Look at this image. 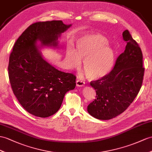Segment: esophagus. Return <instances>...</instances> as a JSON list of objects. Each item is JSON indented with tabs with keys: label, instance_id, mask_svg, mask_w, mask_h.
<instances>
[{
	"label": "esophagus",
	"instance_id": "1",
	"mask_svg": "<svg viewBox=\"0 0 152 152\" xmlns=\"http://www.w3.org/2000/svg\"><path fill=\"white\" fill-rule=\"evenodd\" d=\"M76 85L77 86H83L84 85V82L81 79H77L76 81Z\"/></svg>",
	"mask_w": 152,
	"mask_h": 152
}]
</instances>
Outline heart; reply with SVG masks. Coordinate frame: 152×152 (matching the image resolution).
Wrapping results in <instances>:
<instances>
[{
	"label": "heart",
	"mask_w": 152,
	"mask_h": 152,
	"mask_svg": "<svg viewBox=\"0 0 152 152\" xmlns=\"http://www.w3.org/2000/svg\"><path fill=\"white\" fill-rule=\"evenodd\" d=\"M107 39L101 35L91 33L83 36L77 40L76 50L67 48L65 62L69 68H78L80 60L83 67L90 79L101 78L112 68L115 54L113 50L106 46Z\"/></svg>",
	"instance_id": "obj_1"
}]
</instances>
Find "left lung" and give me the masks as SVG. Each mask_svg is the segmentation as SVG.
Listing matches in <instances>:
<instances>
[{
    "label": "left lung",
    "instance_id": "1",
    "mask_svg": "<svg viewBox=\"0 0 152 152\" xmlns=\"http://www.w3.org/2000/svg\"><path fill=\"white\" fill-rule=\"evenodd\" d=\"M125 50L117 57L108 74L90 85L96 97L88 106V112L100 120H109L124 112L138 95L142 86L144 68L142 53L128 30L123 33Z\"/></svg>",
    "mask_w": 152,
    "mask_h": 152
}]
</instances>
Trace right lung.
Instances as JSON below:
<instances>
[{
    "label": "right lung",
    "mask_w": 152,
    "mask_h": 152,
    "mask_svg": "<svg viewBox=\"0 0 152 152\" xmlns=\"http://www.w3.org/2000/svg\"><path fill=\"white\" fill-rule=\"evenodd\" d=\"M62 20L37 22L26 29L10 55L8 75L18 101L29 113L48 117L61 108L66 92L76 86V77L59 71L45 61L36 45L57 46L62 33L71 26Z\"/></svg>",
    "instance_id": "obj_1"
}]
</instances>
